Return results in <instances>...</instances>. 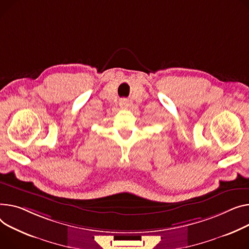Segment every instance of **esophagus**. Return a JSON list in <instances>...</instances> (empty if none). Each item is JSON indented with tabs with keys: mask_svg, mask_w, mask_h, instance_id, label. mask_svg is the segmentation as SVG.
Returning a JSON list of instances; mask_svg holds the SVG:
<instances>
[{
	"mask_svg": "<svg viewBox=\"0 0 249 249\" xmlns=\"http://www.w3.org/2000/svg\"><path fill=\"white\" fill-rule=\"evenodd\" d=\"M119 105H120V107H121L122 109H126L129 104H128V101L126 100V99H121L120 102H119Z\"/></svg>",
	"mask_w": 249,
	"mask_h": 249,
	"instance_id": "esophagus-1",
	"label": "esophagus"
}]
</instances>
